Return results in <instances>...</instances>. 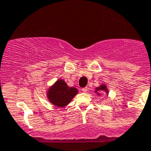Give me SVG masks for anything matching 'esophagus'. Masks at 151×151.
Masks as SVG:
<instances>
[{
	"label": "esophagus",
	"instance_id": "esophagus-1",
	"mask_svg": "<svg viewBox=\"0 0 151 151\" xmlns=\"http://www.w3.org/2000/svg\"><path fill=\"white\" fill-rule=\"evenodd\" d=\"M88 89H89V88L88 87H84L82 89V91L83 92H86L88 91Z\"/></svg>",
	"mask_w": 151,
	"mask_h": 151
}]
</instances>
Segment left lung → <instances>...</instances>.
<instances>
[{
	"label": "left lung",
	"mask_w": 151,
	"mask_h": 151,
	"mask_svg": "<svg viewBox=\"0 0 151 151\" xmlns=\"http://www.w3.org/2000/svg\"><path fill=\"white\" fill-rule=\"evenodd\" d=\"M99 91H103V92H104L106 94H107V96L108 95V88H107V86H106L104 83L101 84V86H99V87H96V90H95V92L97 93V95L101 96V93H99Z\"/></svg>",
	"instance_id": "left-lung-1"
}]
</instances>
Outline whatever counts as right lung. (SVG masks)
<instances>
[{
  "instance_id": "add662e5",
  "label": "right lung",
  "mask_w": 151,
  "mask_h": 151,
  "mask_svg": "<svg viewBox=\"0 0 151 151\" xmlns=\"http://www.w3.org/2000/svg\"><path fill=\"white\" fill-rule=\"evenodd\" d=\"M77 93V88L69 87L64 80L59 79L47 91V96L51 104L59 108H64L71 101Z\"/></svg>"
}]
</instances>
